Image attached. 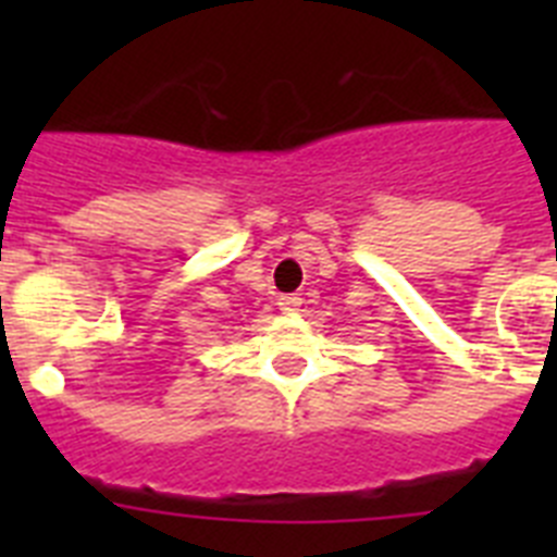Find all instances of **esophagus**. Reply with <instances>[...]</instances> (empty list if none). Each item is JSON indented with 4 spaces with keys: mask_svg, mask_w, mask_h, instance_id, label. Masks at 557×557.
<instances>
[{
    "mask_svg": "<svg viewBox=\"0 0 557 557\" xmlns=\"http://www.w3.org/2000/svg\"><path fill=\"white\" fill-rule=\"evenodd\" d=\"M278 307H282V312H295V309L301 307V298H295V295H278Z\"/></svg>",
    "mask_w": 557,
    "mask_h": 557,
    "instance_id": "obj_1",
    "label": "esophagus"
}]
</instances>
